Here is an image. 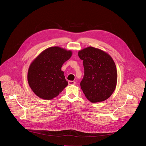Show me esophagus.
Masks as SVG:
<instances>
[{"mask_svg": "<svg viewBox=\"0 0 146 146\" xmlns=\"http://www.w3.org/2000/svg\"><path fill=\"white\" fill-rule=\"evenodd\" d=\"M68 84H69V85H73V84H76V82L74 81H69Z\"/></svg>", "mask_w": 146, "mask_h": 146, "instance_id": "1", "label": "esophagus"}]
</instances>
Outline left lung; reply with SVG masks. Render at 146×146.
Here are the masks:
<instances>
[{
  "mask_svg": "<svg viewBox=\"0 0 146 146\" xmlns=\"http://www.w3.org/2000/svg\"><path fill=\"white\" fill-rule=\"evenodd\" d=\"M83 60L84 75L81 88L88 100L92 103L108 99L114 91L117 81L116 66L107 52L93 47L78 51Z\"/></svg>",
  "mask_w": 146,
  "mask_h": 146,
  "instance_id": "obj_1",
  "label": "left lung"
}]
</instances>
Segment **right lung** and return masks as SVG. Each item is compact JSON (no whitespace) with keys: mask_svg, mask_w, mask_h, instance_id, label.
<instances>
[{"mask_svg":"<svg viewBox=\"0 0 146 146\" xmlns=\"http://www.w3.org/2000/svg\"><path fill=\"white\" fill-rule=\"evenodd\" d=\"M72 55L71 50L51 47L41 52L32 61L28 69V81L37 96L45 100L52 99L68 85L61 68Z\"/></svg>","mask_w":146,"mask_h":146,"instance_id":"obj_1","label":"right lung"}]
</instances>
